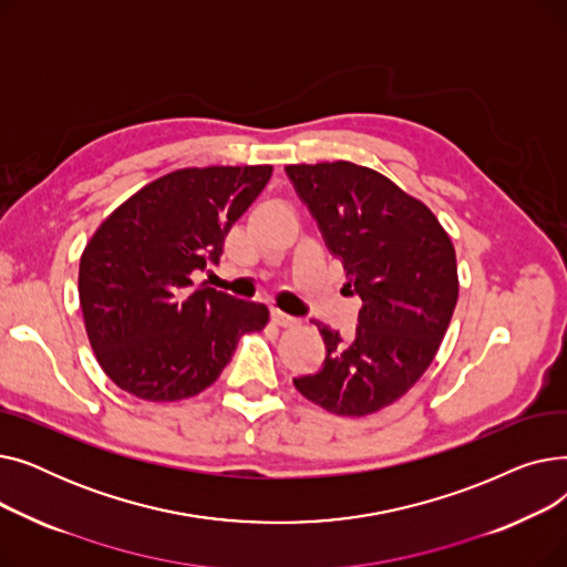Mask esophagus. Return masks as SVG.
<instances>
[{
	"label": "esophagus",
	"instance_id": "esophagus-1",
	"mask_svg": "<svg viewBox=\"0 0 567 567\" xmlns=\"http://www.w3.org/2000/svg\"><path fill=\"white\" fill-rule=\"evenodd\" d=\"M271 319H274V323L282 326V329H287V326H293V323H299V319H296V317H291V315H285V312H280L278 308H274V310H271Z\"/></svg>",
	"mask_w": 567,
	"mask_h": 567
}]
</instances>
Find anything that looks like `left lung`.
Returning <instances> with one entry per match:
<instances>
[{
    "mask_svg": "<svg viewBox=\"0 0 567 567\" xmlns=\"http://www.w3.org/2000/svg\"><path fill=\"white\" fill-rule=\"evenodd\" d=\"M342 259L363 308L351 340L317 323L326 359L296 391L338 415H368L400 400L430 368L460 282L451 236L430 208L383 174L347 161L285 167Z\"/></svg>",
    "mask_w": 567,
    "mask_h": 567,
    "instance_id": "obj_1",
    "label": "left lung"
}]
</instances>
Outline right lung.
Here are the masks:
<instances>
[{
  "label": "right lung",
  "instance_id": "1",
  "mask_svg": "<svg viewBox=\"0 0 567 567\" xmlns=\"http://www.w3.org/2000/svg\"><path fill=\"white\" fill-rule=\"evenodd\" d=\"M271 165L186 167L156 178L96 229L80 259L89 342L118 389L148 402L212 385L268 308L195 285L218 264L231 225L261 193Z\"/></svg>",
  "mask_w": 567,
  "mask_h": 567
}]
</instances>
